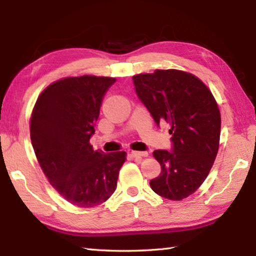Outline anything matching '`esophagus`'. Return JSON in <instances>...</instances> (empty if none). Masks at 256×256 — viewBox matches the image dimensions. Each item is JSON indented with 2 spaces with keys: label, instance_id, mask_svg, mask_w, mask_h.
<instances>
[{
  "label": "esophagus",
  "instance_id": "34e87169",
  "mask_svg": "<svg viewBox=\"0 0 256 256\" xmlns=\"http://www.w3.org/2000/svg\"><path fill=\"white\" fill-rule=\"evenodd\" d=\"M146 156H148V154L141 152V151H132V152H131V157L136 158V159H141L144 157H146Z\"/></svg>",
  "mask_w": 256,
  "mask_h": 256
}]
</instances>
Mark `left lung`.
I'll return each mask as SVG.
<instances>
[{"label":"left lung","mask_w":256,"mask_h":256,"mask_svg":"<svg viewBox=\"0 0 256 256\" xmlns=\"http://www.w3.org/2000/svg\"><path fill=\"white\" fill-rule=\"evenodd\" d=\"M136 96L160 123L170 124V150H154L162 166L150 186L158 196L180 201L206 178L219 149L222 118L206 86L178 70H156L133 78Z\"/></svg>","instance_id":"1"}]
</instances>
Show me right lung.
Listing matches in <instances>:
<instances>
[{"label":"right lung","instance_id":"add662e5","mask_svg":"<svg viewBox=\"0 0 256 256\" xmlns=\"http://www.w3.org/2000/svg\"><path fill=\"white\" fill-rule=\"evenodd\" d=\"M115 78H66L47 86L37 99L30 138L50 185L81 208L102 204L118 185L124 151L105 154L89 144L104 96Z\"/></svg>","mask_w":256,"mask_h":256}]
</instances>
